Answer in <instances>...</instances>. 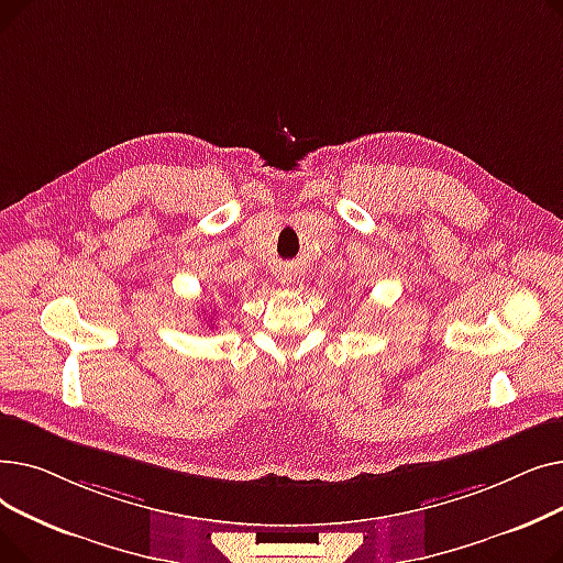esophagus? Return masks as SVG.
Wrapping results in <instances>:
<instances>
[{
	"instance_id": "1",
	"label": "esophagus",
	"mask_w": 563,
	"mask_h": 563,
	"mask_svg": "<svg viewBox=\"0 0 563 563\" xmlns=\"http://www.w3.org/2000/svg\"><path fill=\"white\" fill-rule=\"evenodd\" d=\"M280 280H283V285H289V283H291V274H289V272H287V274H283V276H280Z\"/></svg>"
}]
</instances>
